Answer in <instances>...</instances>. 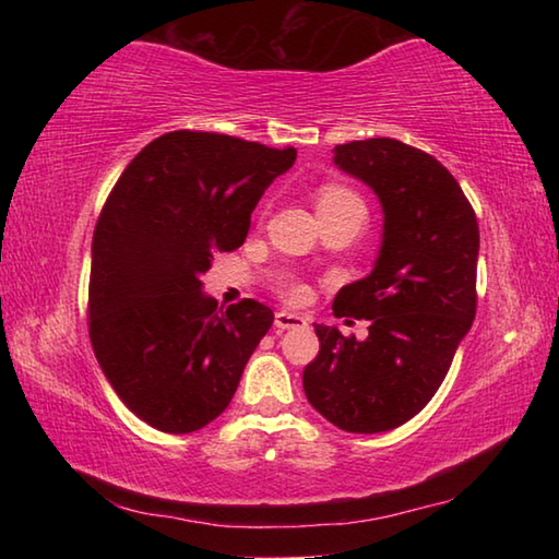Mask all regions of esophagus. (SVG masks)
Returning <instances> with one entry per match:
<instances>
[{
	"label": "esophagus",
	"mask_w": 559,
	"mask_h": 559,
	"mask_svg": "<svg viewBox=\"0 0 559 559\" xmlns=\"http://www.w3.org/2000/svg\"><path fill=\"white\" fill-rule=\"evenodd\" d=\"M310 318L300 313H290V310H278L276 313V328L278 330H293V328H308Z\"/></svg>",
	"instance_id": "obj_1"
}]
</instances>
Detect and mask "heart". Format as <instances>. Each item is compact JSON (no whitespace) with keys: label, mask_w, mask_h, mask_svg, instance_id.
<instances>
[{"label":"heart","mask_w":559,"mask_h":559,"mask_svg":"<svg viewBox=\"0 0 559 559\" xmlns=\"http://www.w3.org/2000/svg\"><path fill=\"white\" fill-rule=\"evenodd\" d=\"M316 206H318V212H337V210H347V206H362V202H359V197L353 192V189L340 187V185H325V187H320V192L316 197ZM286 293L290 298H300L302 288L288 286Z\"/></svg>","instance_id":"b5f03b06"}]
</instances>
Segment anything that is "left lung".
Returning <instances> with one entry per match:
<instances>
[{
  "instance_id": "obj_1",
  "label": "left lung",
  "mask_w": 559,
  "mask_h": 559,
  "mask_svg": "<svg viewBox=\"0 0 559 559\" xmlns=\"http://www.w3.org/2000/svg\"><path fill=\"white\" fill-rule=\"evenodd\" d=\"M333 165L370 187L382 206L372 271L333 300L335 316L370 320V335L316 325L320 353L302 370V390L337 429L380 433L429 404L468 335L478 222L449 169L400 140L337 145Z\"/></svg>"
}]
</instances>
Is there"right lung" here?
Segmentation results:
<instances>
[{"label":"right lung","mask_w":559,"mask_h":559,"mask_svg":"<svg viewBox=\"0 0 559 559\" xmlns=\"http://www.w3.org/2000/svg\"><path fill=\"white\" fill-rule=\"evenodd\" d=\"M296 150L177 130L140 150L112 187L91 246V343L120 402L150 427L189 433L214 421L273 310L219 308L202 276L243 243L251 212Z\"/></svg>","instance_id":"add662e5"}]
</instances>
